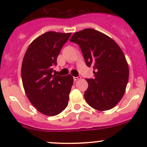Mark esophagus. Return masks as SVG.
<instances>
[{
    "label": "esophagus",
    "mask_w": 147,
    "mask_h": 147,
    "mask_svg": "<svg viewBox=\"0 0 147 147\" xmlns=\"http://www.w3.org/2000/svg\"><path fill=\"white\" fill-rule=\"evenodd\" d=\"M80 78H81V77H73L74 81H75V82H76V81L78 80V79H79Z\"/></svg>",
    "instance_id": "esophagus-1"
}]
</instances>
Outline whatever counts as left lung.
Returning <instances> with one entry per match:
<instances>
[{
    "label": "left lung",
    "instance_id": "8db88e82",
    "mask_svg": "<svg viewBox=\"0 0 147 147\" xmlns=\"http://www.w3.org/2000/svg\"><path fill=\"white\" fill-rule=\"evenodd\" d=\"M70 41L79 45L87 66L94 69V78L86 79L88 104L97 111L113 109L122 98L129 81L122 50L110 37L91 28L75 32Z\"/></svg>",
    "mask_w": 147,
    "mask_h": 147
}]
</instances>
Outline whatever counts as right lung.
<instances>
[{"label":"right lung","mask_w":147,"mask_h":147,"mask_svg":"<svg viewBox=\"0 0 147 147\" xmlns=\"http://www.w3.org/2000/svg\"><path fill=\"white\" fill-rule=\"evenodd\" d=\"M71 33L48 32L32 42L25 54L21 77L27 97L41 113L55 116L68 104L72 75H52L57 58Z\"/></svg>","instance_id":"obj_1"}]
</instances>
